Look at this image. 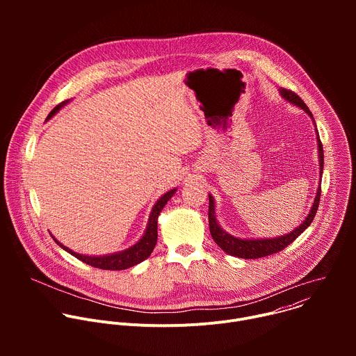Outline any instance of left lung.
I'll use <instances>...</instances> for the list:
<instances>
[{
    "mask_svg": "<svg viewBox=\"0 0 356 356\" xmlns=\"http://www.w3.org/2000/svg\"><path fill=\"white\" fill-rule=\"evenodd\" d=\"M280 94L290 101L291 104L298 106L300 108H302L306 111L312 118L313 114L310 113L309 107L306 106V103L291 90H286V88H280ZM314 121V118H313ZM316 124V121H314ZM317 140H318V156H320V175H323V168H324V152H323V143L320 140V135L317 131ZM321 184V181H320ZM320 195H321V186H318L317 190V195L314 200V204L312 207V211L309 214V217L306 218V221H302V224L296 228L294 231L289 232L287 235L283 236H277V238H270V239H239L235 238L229 234H227L225 231L221 229V227L218 225L217 220H216V210H214V200L211 195L210 197V202H209V225H210V232L211 236L214 239V242L224 250L227 252L228 255L236 257V258H242V259H257V258H264V257H269L273 255V253H277L280 250H283L287 245H290L296 238H298L300 234H302L304 229H307V227H310V224L313 222L316 213L318 210V204H320Z\"/></svg>",
    "mask_w": 356,
    "mask_h": 356,
    "instance_id": "obj_1",
    "label": "left lung"
}]
</instances>
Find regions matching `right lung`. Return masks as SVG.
<instances>
[{
	"instance_id": "1",
	"label": "right lung",
	"mask_w": 356,
	"mask_h": 356,
	"mask_svg": "<svg viewBox=\"0 0 356 356\" xmlns=\"http://www.w3.org/2000/svg\"><path fill=\"white\" fill-rule=\"evenodd\" d=\"M65 104H67V99L63 101V103H60L59 106H56L52 111H50V114L47 115V120L52 117L54 114H56ZM175 191H176V188L168 191L166 194H163L158 200L154 210H152V213H150L145 235L142 236V239L138 243H135L132 248H129L127 250H122L120 253H114V255H107V257H87V255H80V253H76V252L70 250L69 248L63 246L56 239L55 241L65 250L72 253L74 258H77L79 261L90 265L92 268L103 269V270H124V269L132 268V266L140 264L142 261H145L146 258H149L152 250H154V248L156 245V241H158V217H159L162 209L166 206V202L173 197Z\"/></svg>"
}]
</instances>
